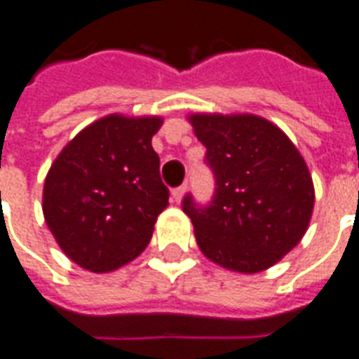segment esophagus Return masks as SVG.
Returning a JSON list of instances; mask_svg holds the SVG:
<instances>
[{
	"label": "esophagus",
	"instance_id": "34e87169",
	"mask_svg": "<svg viewBox=\"0 0 359 359\" xmlns=\"http://www.w3.org/2000/svg\"><path fill=\"white\" fill-rule=\"evenodd\" d=\"M184 194H187V184L175 188V190H172V200L177 201V203H180V201H182V198H184Z\"/></svg>",
	"mask_w": 359,
	"mask_h": 359
}]
</instances>
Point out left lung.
Masks as SVG:
<instances>
[{
	"instance_id": "obj_1",
	"label": "left lung",
	"mask_w": 359,
	"mask_h": 359,
	"mask_svg": "<svg viewBox=\"0 0 359 359\" xmlns=\"http://www.w3.org/2000/svg\"><path fill=\"white\" fill-rule=\"evenodd\" d=\"M215 172L213 201L190 217L200 251L219 266L257 274L280 262L306 233L314 182L297 146L272 121L255 114H190Z\"/></svg>"
}]
</instances>
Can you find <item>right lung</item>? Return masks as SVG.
I'll use <instances>...</instances> for the list:
<instances>
[{
  "label": "right lung",
  "mask_w": 359,
  "mask_h": 359,
  "mask_svg": "<svg viewBox=\"0 0 359 359\" xmlns=\"http://www.w3.org/2000/svg\"><path fill=\"white\" fill-rule=\"evenodd\" d=\"M159 116L110 114L60 150L43 184L45 222L62 253L97 274L135 261L169 205L152 137Z\"/></svg>",
  "instance_id": "obj_1"
}]
</instances>
